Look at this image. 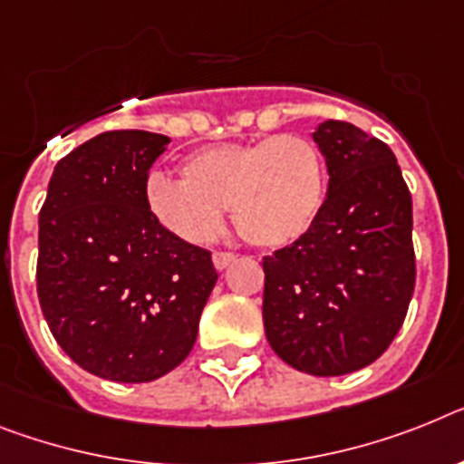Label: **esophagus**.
<instances>
[{
	"label": "esophagus",
	"instance_id": "34e87169",
	"mask_svg": "<svg viewBox=\"0 0 464 464\" xmlns=\"http://www.w3.org/2000/svg\"><path fill=\"white\" fill-rule=\"evenodd\" d=\"M212 262L219 271H224V268H228L233 262H236V255H233V252H214Z\"/></svg>",
	"mask_w": 464,
	"mask_h": 464
}]
</instances>
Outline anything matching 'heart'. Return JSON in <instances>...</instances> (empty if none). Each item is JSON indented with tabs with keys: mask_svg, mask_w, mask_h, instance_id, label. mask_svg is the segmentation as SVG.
<instances>
[{
	"mask_svg": "<svg viewBox=\"0 0 464 464\" xmlns=\"http://www.w3.org/2000/svg\"><path fill=\"white\" fill-rule=\"evenodd\" d=\"M181 179L150 174L143 196L155 221L188 243L212 240L231 208L247 243L285 247L314 228L328 196L321 148L299 134L202 148L184 160Z\"/></svg>",
	"mask_w": 464,
	"mask_h": 464,
	"instance_id": "1",
	"label": "heart"
}]
</instances>
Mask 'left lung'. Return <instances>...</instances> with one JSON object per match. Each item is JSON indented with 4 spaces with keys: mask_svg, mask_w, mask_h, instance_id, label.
I'll use <instances>...</instances> for the list:
<instances>
[{
    "mask_svg": "<svg viewBox=\"0 0 464 464\" xmlns=\"http://www.w3.org/2000/svg\"><path fill=\"white\" fill-rule=\"evenodd\" d=\"M330 184L304 238L264 256V330L287 365L318 377L382 356L415 290L412 200L392 148L340 120L318 124Z\"/></svg>",
    "mask_w": 464,
    "mask_h": 464,
    "instance_id": "8db88e82",
    "label": "left lung"
}]
</instances>
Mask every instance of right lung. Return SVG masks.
Returning a JSON list of instances; mask_svg holds the SVG:
<instances>
[{
    "label": "right lung",
    "instance_id": "right-lung-1",
    "mask_svg": "<svg viewBox=\"0 0 464 464\" xmlns=\"http://www.w3.org/2000/svg\"><path fill=\"white\" fill-rule=\"evenodd\" d=\"M169 139L103 131L58 160L40 209L37 295L65 353L112 382H150L190 353L219 278L212 252L160 226L148 172Z\"/></svg>",
    "mask_w": 464,
    "mask_h": 464
}]
</instances>
